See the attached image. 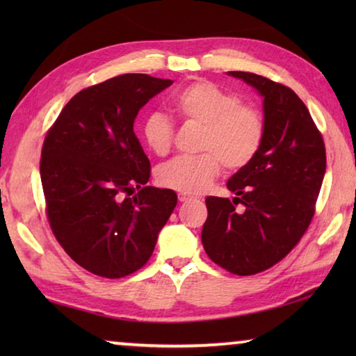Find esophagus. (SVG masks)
Instances as JSON below:
<instances>
[{"instance_id":"esophagus-1","label":"esophagus","mask_w":356,"mask_h":356,"mask_svg":"<svg viewBox=\"0 0 356 356\" xmlns=\"http://www.w3.org/2000/svg\"><path fill=\"white\" fill-rule=\"evenodd\" d=\"M177 197H179V201H180V202H188V201H191V196L185 195V193H179Z\"/></svg>"}]
</instances>
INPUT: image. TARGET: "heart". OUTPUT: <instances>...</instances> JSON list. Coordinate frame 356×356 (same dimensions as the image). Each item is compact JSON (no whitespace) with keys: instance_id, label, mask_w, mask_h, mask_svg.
<instances>
[{"instance_id":"b5f03b06","label":"heart","mask_w":356,"mask_h":356,"mask_svg":"<svg viewBox=\"0 0 356 356\" xmlns=\"http://www.w3.org/2000/svg\"><path fill=\"white\" fill-rule=\"evenodd\" d=\"M171 110L184 120L202 125L197 149L200 155L177 156L161 165L156 182L185 195L207 190L222 165L229 171L240 170L254 159L264 140V119L254 108L240 105L236 94L210 81L186 84L171 97ZM143 140L156 155L171 147L172 122L161 111L144 118Z\"/></svg>"}]
</instances>
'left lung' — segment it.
<instances>
[{
	"instance_id": "obj_1",
	"label": "left lung",
	"mask_w": 356,
	"mask_h": 356,
	"mask_svg": "<svg viewBox=\"0 0 356 356\" xmlns=\"http://www.w3.org/2000/svg\"><path fill=\"white\" fill-rule=\"evenodd\" d=\"M262 97L264 140L248 165L227 180V197L209 196L201 240L207 256L240 276L286 257L314 215L327 168L322 135L291 88L250 72H227ZM237 203L243 209L237 211Z\"/></svg>"
}]
</instances>
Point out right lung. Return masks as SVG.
Returning <instances> with one entry per match:
<instances>
[{
	"instance_id": "right-lung-1",
	"label": "right lung",
	"mask_w": 356,
	"mask_h": 356,
	"mask_svg": "<svg viewBox=\"0 0 356 356\" xmlns=\"http://www.w3.org/2000/svg\"><path fill=\"white\" fill-rule=\"evenodd\" d=\"M171 84L125 74L83 89L45 136L48 221L65 252L94 275L124 278L140 270L176 207L172 190L146 185L150 163L134 131L138 111Z\"/></svg>"
}]
</instances>
